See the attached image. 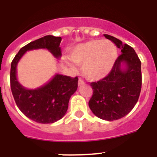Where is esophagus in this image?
<instances>
[{
  "label": "esophagus",
  "mask_w": 157,
  "mask_h": 157,
  "mask_svg": "<svg viewBox=\"0 0 157 157\" xmlns=\"http://www.w3.org/2000/svg\"><path fill=\"white\" fill-rule=\"evenodd\" d=\"M82 84H84V81H83V79H82V78H79V79H78V86H81L82 85Z\"/></svg>",
  "instance_id": "34e87169"
}]
</instances>
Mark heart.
<instances>
[{
	"instance_id": "1",
	"label": "heart",
	"mask_w": 157,
	"mask_h": 157,
	"mask_svg": "<svg viewBox=\"0 0 157 157\" xmlns=\"http://www.w3.org/2000/svg\"><path fill=\"white\" fill-rule=\"evenodd\" d=\"M117 55L116 45L103 40L86 41L70 52L71 59L82 66L83 75L90 81H98L108 75Z\"/></svg>"
}]
</instances>
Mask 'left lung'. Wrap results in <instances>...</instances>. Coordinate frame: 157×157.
Masks as SVG:
<instances>
[{"instance_id": "left-lung-1", "label": "left lung", "mask_w": 157, "mask_h": 157, "mask_svg": "<svg viewBox=\"0 0 157 157\" xmlns=\"http://www.w3.org/2000/svg\"><path fill=\"white\" fill-rule=\"evenodd\" d=\"M119 48L118 56L109 74L90 82L93 95L89 107L101 120L112 121L127 116L138 102L141 89V60L134 48L109 34H104ZM125 65V69L121 68Z\"/></svg>"}]
</instances>
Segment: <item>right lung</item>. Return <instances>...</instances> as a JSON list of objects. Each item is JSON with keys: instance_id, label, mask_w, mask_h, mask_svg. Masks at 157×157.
Here are the masks:
<instances>
[{"instance_id": "right-lung-1", "label": "right lung", "mask_w": 157, "mask_h": 157, "mask_svg": "<svg viewBox=\"0 0 157 157\" xmlns=\"http://www.w3.org/2000/svg\"><path fill=\"white\" fill-rule=\"evenodd\" d=\"M61 37L47 35L20 48L12 61L10 84L12 95L19 110L30 120L40 123H52L65 115L71 95L78 88V78L56 75L45 86L36 90H27L16 78V66L27 51L46 48L55 57L61 56Z\"/></svg>"}]
</instances>
